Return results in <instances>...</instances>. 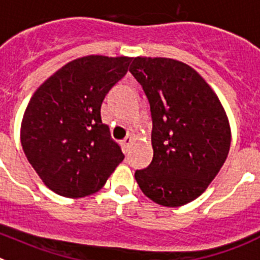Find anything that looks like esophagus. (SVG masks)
Returning a JSON list of instances; mask_svg holds the SVG:
<instances>
[{"instance_id":"34e87169","label":"esophagus","mask_w":260,"mask_h":260,"mask_svg":"<svg viewBox=\"0 0 260 260\" xmlns=\"http://www.w3.org/2000/svg\"><path fill=\"white\" fill-rule=\"evenodd\" d=\"M131 145H132V137H125V139L121 141V147H123V151H124V153H127V151L129 150Z\"/></svg>"}]
</instances>
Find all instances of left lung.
<instances>
[{
    "instance_id": "obj_1",
    "label": "left lung",
    "mask_w": 260,
    "mask_h": 260,
    "mask_svg": "<svg viewBox=\"0 0 260 260\" xmlns=\"http://www.w3.org/2000/svg\"><path fill=\"white\" fill-rule=\"evenodd\" d=\"M129 71L149 100L153 119V160L136 171V181L158 205H186L207 189L228 156L225 110L205 79L180 60L136 57Z\"/></svg>"
}]
</instances>
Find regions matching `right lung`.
<instances>
[{
	"mask_svg": "<svg viewBox=\"0 0 260 260\" xmlns=\"http://www.w3.org/2000/svg\"><path fill=\"white\" fill-rule=\"evenodd\" d=\"M132 58L86 55L44 81L27 105L20 142L28 162L54 193H95L124 159L102 123L105 95L128 71Z\"/></svg>",
	"mask_w": 260,
	"mask_h": 260,
	"instance_id": "obj_1",
	"label": "right lung"
}]
</instances>
